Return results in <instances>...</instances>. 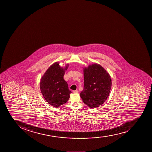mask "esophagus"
Listing matches in <instances>:
<instances>
[{
    "instance_id": "esophagus-1",
    "label": "esophagus",
    "mask_w": 152,
    "mask_h": 152,
    "mask_svg": "<svg viewBox=\"0 0 152 152\" xmlns=\"http://www.w3.org/2000/svg\"><path fill=\"white\" fill-rule=\"evenodd\" d=\"M73 93H78V91L77 90H75L73 91Z\"/></svg>"
}]
</instances>
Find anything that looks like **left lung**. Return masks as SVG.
<instances>
[{
  "mask_svg": "<svg viewBox=\"0 0 152 152\" xmlns=\"http://www.w3.org/2000/svg\"><path fill=\"white\" fill-rule=\"evenodd\" d=\"M84 85L80 96L91 108L99 107L107 100L111 87L110 74L102 66L93 64L84 69Z\"/></svg>",
  "mask_w": 152,
  "mask_h": 152,
  "instance_id": "left-lung-1",
  "label": "left lung"
}]
</instances>
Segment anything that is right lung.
<instances>
[{
    "label": "right lung",
    "instance_id": "right-lung-1",
    "mask_svg": "<svg viewBox=\"0 0 152 152\" xmlns=\"http://www.w3.org/2000/svg\"><path fill=\"white\" fill-rule=\"evenodd\" d=\"M59 64L56 62L51 65L40 81L41 93L44 98L48 104L56 107L66 103L71 93L67 83L63 79L68 64L63 68Z\"/></svg>",
    "mask_w": 152,
    "mask_h": 152
}]
</instances>
